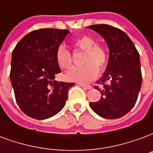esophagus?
I'll return each instance as SVG.
<instances>
[{"label":"esophagus","instance_id":"34e87169","mask_svg":"<svg viewBox=\"0 0 153 153\" xmlns=\"http://www.w3.org/2000/svg\"><path fill=\"white\" fill-rule=\"evenodd\" d=\"M79 85L81 86V87H82V88H86V89H91V87L90 85H87V84H83V83H78Z\"/></svg>","mask_w":153,"mask_h":153}]
</instances>
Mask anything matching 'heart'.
Listing matches in <instances>:
<instances>
[{
    "label": "heart",
    "mask_w": 153,
    "mask_h": 153,
    "mask_svg": "<svg viewBox=\"0 0 153 153\" xmlns=\"http://www.w3.org/2000/svg\"><path fill=\"white\" fill-rule=\"evenodd\" d=\"M96 40L88 36H82L73 41L74 47L84 52L82 58L83 67L74 68L69 71L65 78L69 81L87 83L97 77L98 71L105 70L108 62L107 49L100 45H95ZM56 61L62 70H70L72 67V57L65 48L60 47L56 52Z\"/></svg>",
    "instance_id": "obj_1"
}]
</instances>
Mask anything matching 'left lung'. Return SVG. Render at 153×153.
<instances>
[{
    "label": "left lung",
    "mask_w": 153,
    "mask_h": 153,
    "mask_svg": "<svg viewBox=\"0 0 153 153\" xmlns=\"http://www.w3.org/2000/svg\"><path fill=\"white\" fill-rule=\"evenodd\" d=\"M88 28L102 36L109 50L108 65L99 79L104 86L96 88L101 97L89 105L101 117L117 119L131 111L136 103L142 84L140 54L129 36L118 28L107 24Z\"/></svg>",
    "instance_id": "8db88e82"
}]
</instances>
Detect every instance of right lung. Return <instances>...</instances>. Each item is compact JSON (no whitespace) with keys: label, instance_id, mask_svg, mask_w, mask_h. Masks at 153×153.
<instances>
[{"label":"right lung","instance_id":"1","mask_svg":"<svg viewBox=\"0 0 153 153\" xmlns=\"http://www.w3.org/2000/svg\"><path fill=\"white\" fill-rule=\"evenodd\" d=\"M69 32L54 28L33 30L13 49L10 81L19 108L30 117L43 120L58 114L74 85L54 80L61 72L56 52Z\"/></svg>","mask_w":153,"mask_h":153}]
</instances>
